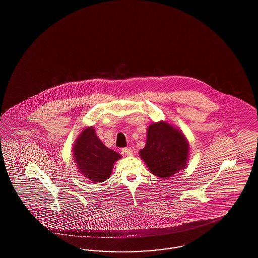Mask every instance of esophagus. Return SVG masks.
I'll list each match as a JSON object with an SVG mask.
<instances>
[{"label": "esophagus", "mask_w": 258, "mask_h": 258, "mask_svg": "<svg viewBox=\"0 0 258 258\" xmlns=\"http://www.w3.org/2000/svg\"><path fill=\"white\" fill-rule=\"evenodd\" d=\"M123 152L126 156H133V150L131 148H123Z\"/></svg>", "instance_id": "34e87169"}]
</instances>
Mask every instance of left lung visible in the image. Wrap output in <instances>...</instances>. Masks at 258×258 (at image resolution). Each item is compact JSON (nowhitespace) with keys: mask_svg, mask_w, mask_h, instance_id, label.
Segmentation results:
<instances>
[{"mask_svg":"<svg viewBox=\"0 0 258 258\" xmlns=\"http://www.w3.org/2000/svg\"><path fill=\"white\" fill-rule=\"evenodd\" d=\"M139 154L154 175L167 179L184 169L188 143L184 135L169 123H152L148 127L146 145Z\"/></svg>","mask_w":258,"mask_h":258,"instance_id":"obj_1","label":"left lung"}]
</instances>
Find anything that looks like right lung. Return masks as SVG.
<instances>
[{"mask_svg":"<svg viewBox=\"0 0 258 258\" xmlns=\"http://www.w3.org/2000/svg\"><path fill=\"white\" fill-rule=\"evenodd\" d=\"M74 154L79 171L95 183L108 179L114 162L121 158L118 153L102 144L91 126L79 135L74 144Z\"/></svg>","mask_w":258,"mask_h":258,"instance_id":"obj_1","label":"right lung"}]
</instances>
